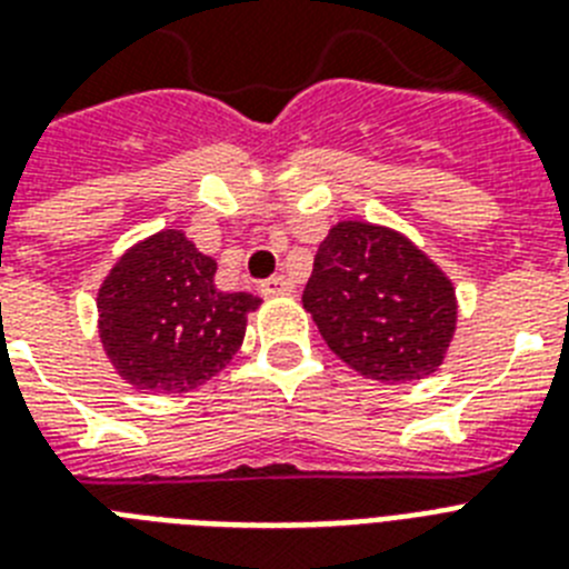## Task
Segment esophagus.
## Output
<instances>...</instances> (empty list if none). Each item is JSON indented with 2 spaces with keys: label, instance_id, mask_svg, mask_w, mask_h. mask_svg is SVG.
Returning a JSON list of instances; mask_svg holds the SVG:
<instances>
[{
  "label": "esophagus",
  "instance_id": "34e87169",
  "mask_svg": "<svg viewBox=\"0 0 569 569\" xmlns=\"http://www.w3.org/2000/svg\"><path fill=\"white\" fill-rule=\"evenodd\" d=\"M261 293L264 296H290L293 293V281L288 276H270L261 281Z\"/></svg>",
  "mask_w": 569,
  "mask_h": 569
}]
</instances>
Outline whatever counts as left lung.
I'll use <instances>...</instances> for the list:
<instances>
[{"mask_svg": "<svg viewBox=\"0 0 569 569\" xmlns=\"http://www.w3.org/2000/svg\"><path fill=\"white\" fill-rule=\"evenodd\" d=\"M302 305L345 366L380 382L431 377L458 328L449 276L409 236L368 221L328 230Z\"/></svg>", "mask_w": 569, "mask_h": 569, "instance_id": "1", "label": "left lung"}]
</instances>
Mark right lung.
I'll return each mask as SVG.
<instances>
[{
	"label": "right lung",
	"instance_id": "1",
	"mask_svg": "<svg viewBox=\"0 0 569 569\" xmlns=\"http://www.w3.org/2000/svg\"><path fill=\"white\" fill-rule=\"evenodd\" d=\"M216 270L183 230L154 232L114 261L97 290V331L129 386L183 395L236 357L261 299L218 290Z\"/></svg>",
	"mask_w": 569,
	"mask_h": 569
}]
</instances>
